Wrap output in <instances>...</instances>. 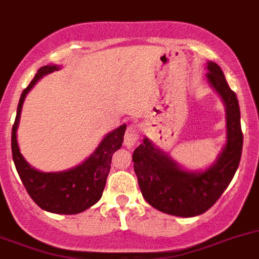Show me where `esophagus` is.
Instances as JSON below:
<instances>
[{"mask_svg":"<svg viewBox=\"0 0 259 259\" xmlns=\"http://www.w3.org/2000/svg\"><path fill=\"white\" fill-rule=\"evenodd\" d=\"M139 138H141V127H139V125L137 124L129 125L126 132H125L124 144L127 147V148H133V147L138 143Z\"/></svg>","mask_w":259,"mask_h":259,"instance_id":"esophagus-1","label":"esophagus"}]
</instances>
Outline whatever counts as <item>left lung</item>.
I'll return each instance as SVG.
<instances>
[{
  "label": "left lung",
  "instance_id": "1",
  "mask_svg": "<svg viewBox=\"0 0 259 259\" xmlns=\"http://www.w3.org/2000/svg\"><path fill=\"white\" fill-rule=\"evenodd\" d=\"M207 79L226 107L228 142L216 162L204 171L183 170L147 138L133 153L134 171L144 199L158 211L179 217H194L208 211L230 184L243 149L240 108L221 67L207 65Z\"/></svg>",
  "mask_w": 259,
  "mask_h": 259
}]
</instances>
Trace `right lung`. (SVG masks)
<instances>
[{
	"label": "right lung",
	"mask_w": 259,
	"mask_h": 259,
	"mask_svg": "<svg viewBox=\"0 0 259 259\" xmlns=\"http://www.w3.org/2000/svg\"><path fill=\"white\" fill-rule=\"evenodd\" d=\"M59 70L56 65H47L38 70L33 80L23 91L16 111L11 134V149L16 171L30 198L42 209L52 213L75 214L85 211L102 197L106 180L111 168L112 154L121 148L126 125H121L108 133L96 151L81 165L61 172H40L31 167L18 146V130L24 100L28 92L43 75Z\"/></svg>",
	"instance_id": "obj_1"
}]
</instances>
